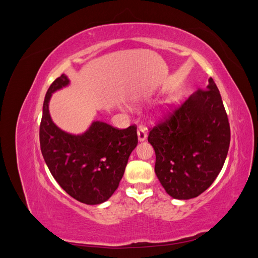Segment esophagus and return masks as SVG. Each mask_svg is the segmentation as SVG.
Listing matches in <instances>:
<instances>
[{
  "instance_id": "1",
  "label": "esophagus",
  "mask_w": 258,
  "mask_h": 258,
  "mask_svg": "<svg viewBox=\"0 0 258 258\" xmlns=\"http://www.w3.org/2000/svg\"><path fill=\"white\" fill-rule=\"evenodd\" d=\"M138 139L139 141H144L146 139V129L144 127L138 128Z\"/></svg>"
}]
</instances>
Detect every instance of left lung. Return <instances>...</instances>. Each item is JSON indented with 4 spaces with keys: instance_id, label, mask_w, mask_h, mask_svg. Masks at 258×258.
<instances>
[{
    "instance_id": "8db88e82",
    "label": "left lung",
    "mask_w": 258,
    "mask_h": 258,
    "mask_svg": "<svg viewBox=\"0 0 258 258\" xmlns=\"http://www.w3.org/2000/svg\"><path fill=\"white\" fill-rule=\"evenodd\" d=\"M147 141L156 154L155 173L175 199H190L208 189L227 157L230 127L212 77L177 107H169Z\"/></svg>"
}]
</instances>
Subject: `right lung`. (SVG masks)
<instances>
[{
  "label": "right lung",
  "mask_w": 258,
  "mask_h": 258,
  "mask_svg": "<svg viewBox=\"0 0 258 258\" xmlns=\"http://www.w3.org/2000/svg\"><path fill=\"white\" fill-rule=\"evenodd\" d=\"M69 84L62 74L46 92L40 124L44 160L54 179L70 196L86 205H99L119 185L131 152L138 144L136 124L126 129L93 121L81 136L69 135L50 118L51 93Z\"/></svg>",
  "instance_id": "right-lung-1"
}]
</instances>
